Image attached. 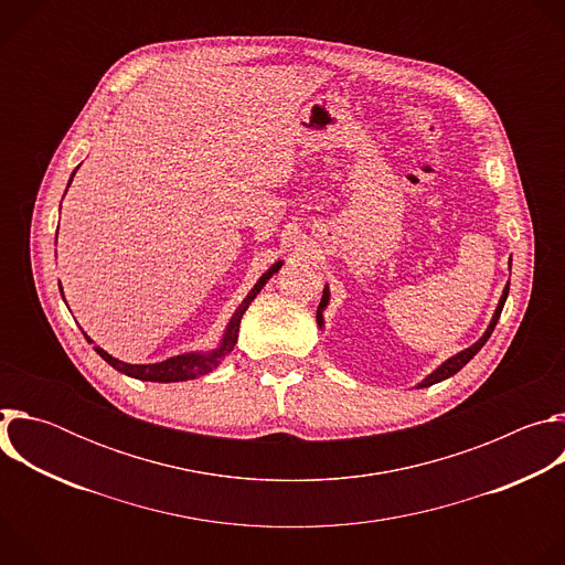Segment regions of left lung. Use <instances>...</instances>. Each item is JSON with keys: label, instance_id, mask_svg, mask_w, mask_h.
Returning a JSON list of instances; mask_svg holds the SVG:
<instances>
[{"label": "left lung", "instance_id": "1", "mask_svg": "<svg viewBox=\"0 0 565 565\" xmlns=\"http://www.w3.org/2000/svg\"><path fill=\"white\" fill-rule=\"evenodd\" d=\"M508 292H510V284L505 286V290H503V297H501V301H499V306H497V312H494V317H492V321H490V327H488V331H486V335H482L473 347H469V349H465V351H460L458 355H454V358H449L447 362H443L429 377H425L423 380V384L420 386H431V384H436V382H443V380H447V377H451L454 373H458L482 347H486V342L490 340V335H492V331H494V327H497V321H499V317H501V310H503V306H505V299H508ZM327 303H329V288H324V295H321V301H319V306H317V324L319 327H324V319H321V310L327 308Z\"/></svg>", "mask_w": 565, "mask_h": 565}]
</instances>
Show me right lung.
Instances as JSON below:
<instances>
[{"instance_id": "add662e5", "label": "right lung", "mask_w": 565, "mask_h": 565, "mask_svg": "<svg viewBox=\"0 0 565 565\" xmlns=\"http://www.w3.org/2000/svg\"><path fill=\"white\" fill-rule=\"evenodd\" d=\"M73 174H75V172H73ZM73 174H71V181H73ZM71 181H68V185H71ZM279 268H281V262L275 264V266L255 284V288L248 292V297L244 299V303L238 306V310H236L234 317L230 319V327H227V331H225L223 344H221L216 351H212V353H205V355H203V353H185V355H177V358H170V360L158 362V364H125V362L111 358L109 353H105L100 347H94V349H96V353H98L105 362H109L116 371H120V373H125V375H129V377H136V380H147V382H183V380H194V377H199V375H205V373H210L212 369L218 366V362H221V358H223L225 353H230V351L234 349L236 338H238L241 317H244V312H246V308L250 306V301L262 292V288L266 286V281H268ZM85 338H87V335H85ZM87 340H89V338H87ZM89 342H92V340H89Z\"/></svg>"}]
</instances>
